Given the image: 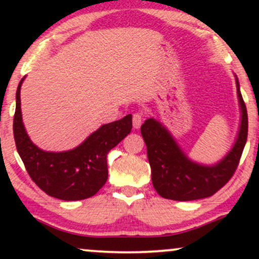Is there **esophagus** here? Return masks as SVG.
I'll use <instances>...</instances> for the list:
<instances>
[{
  "label": "esophagus",
  "mask_w": 259,
  "mask_h": 259,
  "mask_svg": "<svg viewBox=\"0 0 259 259\" xmlns=\"http://www.w3.org/2000/svg\"><path fill=\"white\" fill-rule=\"evenodd\" d=\"M142 119H144V114L142 113H134L133 114V126L134 129H139L142 124Z\"/></svg>",
  "instance_id": "34e87169"
}]
</instances>
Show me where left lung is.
<instances>
[{
    "label": "left lung",
    "instance_id": "left-lung-1",
    "mask_svg": "<svg viewBox=\"0 0 259 259\" xmlns=\"http://www.w3.org/2000/svg\"><path fill=\"white\" fill-rule=\"evenodd\" d=\"M241 123L233 148L213 165L194 162L184 153L171 134L153 118L145 120L141 135L147 146L152 184L162 197L174 201H194L209 197L233 177L246 145L248 132L247 109L236 78Z\"/></svg>",
    "mask_w": 259,
    "mask_h": 259
}]
</instances>
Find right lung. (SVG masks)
Listing matches in <instances>:
<instances>
[{
	"label": "right lung",
	"instance_id": "add662e5",
	"mask_svg": "<svg viewBox=\"0 0 259 259\" xmlns=\"http://www.w3.org/2000/svg\"><path fill=\"white\" fill-rule=\"evenodd\" d=\"M23 80L16 94L13 134L18 153L32 181L49 196L63 201L85 200L97 194L108 178L107 154L132 132V114L102 125L73 150L47 152L32 144L25 132L20 109Z\"/></svg>",
	"mask_w": 259,
	"mask_h": 259
}]
</instances>
